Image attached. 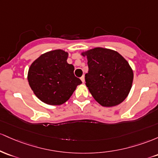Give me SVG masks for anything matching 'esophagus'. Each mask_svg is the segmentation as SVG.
<instances>
[{
	"instance_id": "1",
	"label": "esophagus",
	"mask_w": 158,
	"mask_h": 158,
	"mask_svg": "<svg viewBox=\"0 0 158 158\" xmlns=\"http://www.w3.org/2000/svg\"><path fill=\"white\" fill-rule=\"evenodd\" d=\"M81 81H82L83 83H84V82H85V77H84V75H83L82 77H81Z\"/></svg>"
}]
</instances>
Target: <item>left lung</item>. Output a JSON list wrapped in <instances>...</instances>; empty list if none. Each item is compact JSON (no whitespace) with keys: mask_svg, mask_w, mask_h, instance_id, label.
Wrapping results in <instances>:
<instances>
[{"mask_svg":"<svg viewBox=\"0 0 158 158\" xmlns=\"http://www.w3.org/2000/svg\"><path fill=\"white\" fill-rule=\"evenodd\" d=\"M89 67L86 85L97 102L113 107L127 98L131 89L134 73L127 61L117 51L95 48L83 52Z\"/></svg>","mask_w":158,"mask_h":158,"instance_id":"8db88e82","label":"left lung"}]
</instances>
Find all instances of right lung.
Segmentation results:
<instances>
[{
	"label": "right lung",
	"mask_w": 158,
	"mask_h": 158,
	"mask_svg": "<svg viewBox=\"0 0 158 158\" xmlns=\"http://www.w3.org/2000/svg\"><path fill=\"white\" fill-rule=\"evenodd\" d=\"M69 54L60 50L42 54L32 63L27 74L31 89L42 102L60 105L69 99L82 81L74 74L73 65L67 63Z\"/></svg>",
	"instance_id": "1"
}]
</instances>
